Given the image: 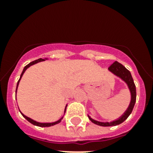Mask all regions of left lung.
Here are the masks:
<instances>
[{
    "label": "left lung",
    "instance_id": "obj_1",
    "mask_svg": "<svg viewBox=\"0 0 153 153\" xmlns=\"http://www.w3.org/2000/svg\"><path fill=\"white\" fill-rule=\"evenodd\" d=\"M109 71H111L112 73H114L115 75H117L119 78H121L123 81H125L126 82V84L128 85V89L130 91L131 93V102L130 104H129V106L128 107V109L125 112V114L121 117H119L118 119H117L115 121H113L111 122H101V121H95L92 119L90 116L89 118L91 120L93 123L98 125V126H117L119 124L122 123L123 121H125L126 119L128 118V117L129 116L133 111V107H134V105H135L136 102V98H137V92H136V86L134 84V82H133V77L131 75L130 71L127 70L126 67H124L123 65L121 64L120 62H115L109 66Z\"/></svg>",
    "mask_w": 153,
    "mask_h": 153
}]
</instances>
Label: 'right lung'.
Instances as JSON below:
<instances>
[{
  "mask_svg": "<svg viewBox=\"0 0 153 153\" xmlns=\"http://www.w3.org/2000/svg\"><path fill=\"white\" fill-rule=\"evenodd\" d=\"M45 59H36L35 60V61H32V62H31L30 63H28V64L27 65V66H25V68H24V70H23L22 73H21V74H20V79H19V81H18L17 82V85H16V91H17V87H18V85H19V82H20V79H21V77L23 76V74H24V73L25 72V71L29 67H31L32 65L33 64H36V63H37V62H41V61H44ZM66 109H67V106H66V108H65V112H66ZM21 113V112H20ZM21 114L23 115V117H25L27 121H28L30 122V123H32V125H34V126H39V127H50V126H55V125H56V124L59 123L60 121H61V120H62V118H60L59 121H55V122H51V123H40V122H37V121H34V120H32V119L29 118V117H27V116H25V114H23L22 113H21Z\"/></svg>",
  "mask_w": 153,
  "mask_h": 153,
  "instance_id": "add662e5",
  "label": "right lung"
}]
</instances>
